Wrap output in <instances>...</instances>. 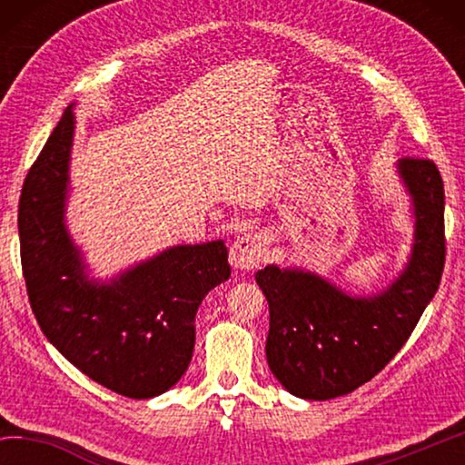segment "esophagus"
Listing matches in <instances>:
<instances>
[{
  "mask_svg": "<svg viewBox=\"0 0 465 465\" xmlns=\"http://www.w3.org/2000/svg\"><path fill=\"white\" fill-rule=\"evenodd\" d=\"M266 256V235L248 233L232 243L230 262L238 271H252L261 266Z\"/></svg>",
  "mask_w": 465,
  "mask_h": 465,
  "instance_id": "esophagus-1",
  "label": "esophagus"
}]
</instances>
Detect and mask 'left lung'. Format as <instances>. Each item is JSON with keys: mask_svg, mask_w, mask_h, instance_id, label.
<instances>
[{"mask_svg": "<svg viewBox=\"0 0 465 465\" xmlns=\"http://www.w3.org/2000/svg\"><path fill=\"white\" fill-rule=\"evenodd\" d=\"M396 172L412 203L414 240L404 271L373 295H351L320 274L264 266L266 361L289 393L332 400L381 371L435 297L445 264V191L435 163L402 157Z\"/></svg>", "mask_w": 465, "mask_h": 465, "instance_id": "8db88e82", "label": "left lung"}]
</instances>
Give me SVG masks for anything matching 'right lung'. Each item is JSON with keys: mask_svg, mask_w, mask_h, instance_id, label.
<instances>
[{"mask_svg": "<svg viewBox=\"0 0 465 465\" xmlns=\"http://www.w3.org/2000/svg\"><path fill=\"white\" fill-rule=\"evenodd\" d=\"M74 104L63 113L20 194L22 272L38 326L69 363L121 396L147 400L184 375L194 316L230 279L223 240L183 243L110 281L92 279L65 225Z\"/></svg>", "mask_w": 465, "mask_h": 465, "instance_id": "1", "label": "right lung"}]
</instances>
